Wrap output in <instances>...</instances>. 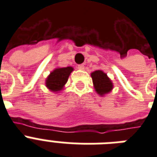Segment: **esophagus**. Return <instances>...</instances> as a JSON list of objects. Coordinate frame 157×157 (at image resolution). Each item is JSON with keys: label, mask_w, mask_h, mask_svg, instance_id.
<instances>
[{"label": "esophagus", "mask_w": 157, "mask_h": 157, "mask_svg": "<svg viewBox=\"0 0 157 157\" xmlns=\"http://www.w3.org/2000/svg\"><path fill=\"white\" fill-rule=\"evenodd\" d=\"M78 69L81 70H84V65H78Z\"/></svg>", "instance_id": "obj_1"}]
</instances>
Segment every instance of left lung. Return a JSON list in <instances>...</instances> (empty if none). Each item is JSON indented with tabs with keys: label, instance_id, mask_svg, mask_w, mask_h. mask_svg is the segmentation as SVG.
<instances>
[{
	"label": "left lung",
	"instance_id": "obj_1",
	"mask_svg": "<svg viewBox=\"0 0 157 157\" xmlns=\"http://www.w3.org/2000/svg\"><path fill=\"white\" fill-rule=\"evenodd\" d=\"M92 82L96 92L100 96L107 94L112 90L113 83L108 78L107 75L101 70H96L91 74Z\"/></svg>",
	"mask_w": 157,
	"mask_h": 157
}]
</instances>
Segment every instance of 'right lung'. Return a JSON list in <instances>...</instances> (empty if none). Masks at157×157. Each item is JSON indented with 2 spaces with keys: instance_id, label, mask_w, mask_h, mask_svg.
Returning a JSON list of instances; mask_svg holds the SVG:
<instances>
[{
  "instance_id": "right-lung-1",
  "label": "right lung",
  "mask_w": 157,
  "mask_h": 157,
  "mask_svg": "<svg viewBox=\"0 0 157 157\" xmlns=\"http://www.w3.org/2000/svg\"><path fill=\"white\" fill-rule=\"evenodd\" d=\"M74 69L72 67L57 68L54 70L46 80V86L52 92H59L67 82L69 76Z\"/></svg>"
}]
</instances>
